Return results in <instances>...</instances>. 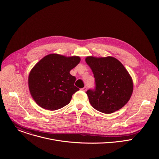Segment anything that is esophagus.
Returning <instances> with one entry per match:
<instances>
[{
    "instance_id": "obj_1",
    "label": "esophagus",
    "mask_w": 159,
    "mask_h": 159,
    "mask_svg": "<svg viewBox=\"0 0 159 159\" xmlns=\"http://www.w3.org/2000/svg\"><path fill=\"white\" fill-rule=\"evenodd\" d=\"M87 87L85 86V87H83V88H82L81 89V90H82V91H86V90H87Z\"/></svg>"
}]
</instances>
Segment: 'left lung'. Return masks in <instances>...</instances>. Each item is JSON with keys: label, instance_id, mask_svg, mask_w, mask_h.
Segmentation results:
<instances>
[{"label": "left lung", "instance_id": "8db88e82", "mask_svg": "<svg viewBox=\"0 0 159 159\" xmlns=\"http://www.w3.org/2000/svg\"><path fill=\"white\" fill-rule=\"evenodd\" d=\"M86 63L91 68L95 78L94 89L86 94L96 110L110 114L123 107L133 93V81L123 64L111 57H87Z\"/></svg>", "mask_w": 159, "mask_h": 159}]
</instances>
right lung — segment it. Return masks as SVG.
I'll use <instances>...</instances> for the list:
<instances>
[{"label": "right lung", "mask_w": 159, "mask_h": 159, "mask_svg": "<svg viewBox=\"0 0 159 159\" xmlns=\"http://www.w3.org/2000/svg\"><path fill=\"white\" fill-rule=\"evenodd\" d=\"M79 57L50 54L31 70L28 79L31 94L36 102L48 110H57L69 104L79 89L70 71L80 62Z\"/></svg>", "instance_id": "1"}]
</instances>
